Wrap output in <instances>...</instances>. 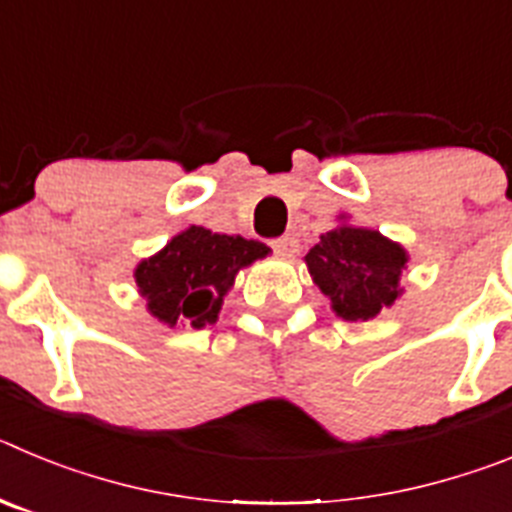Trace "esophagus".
Returning <instances> with one entry per match:
<instances>
[{
    "instance_id": "obj_1",
    "label": "esophagus",
    "mask_w": 512,
    "mask_h": 512,
    "mask_svg": "<svg viewBox=\"0 0 512 512\" xmlns=\"http://www.w3.org/2000/svg\"><path fill=\"white\" fill-rule=\"evenodd\" d=\"M269 246L277 256H292V253H297V246H300V243H297L295 235H282V238H274Z\"/></svg>"
}]
</instances>
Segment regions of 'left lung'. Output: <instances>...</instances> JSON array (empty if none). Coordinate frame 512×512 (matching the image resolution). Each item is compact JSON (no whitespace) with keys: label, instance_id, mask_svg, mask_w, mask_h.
<instances>
[{"label":"left lung","instance_id":"left-lung-1","mask_svg":"<svg viewBox=\"0 0 512 512\" xmlns=\"http://www.w3.org/2000/svg\"><path fill=\"white\" fill-rule=\"evenodd\" d=\"M305 261L343 320H369L397 300V282L408 256L377 230L341 225L320 235Z\"/></svg>","mask_w":512,"mask_h":512}]
</instances>
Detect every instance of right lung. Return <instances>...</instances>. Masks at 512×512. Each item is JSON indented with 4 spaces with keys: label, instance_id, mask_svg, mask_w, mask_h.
I'll return each instance as SVG.
<instances>
[{
    "label": "right lung",
    "instance_id": "1",
    "mask_svg": "<svg viewBox=\"0 0 512 512\" xmlns=\"http://www.w3.org/2000/svg\"><path fill=\"white\" fill-rule=\"evenodd\" d=\"M269 248L241 235H220L192 225L156 253L140 261L135 282L148 310L166 325L189 323L205 328L215 323L223 295L233 287L238 269L264 259Z\"/></svg>",
    "mask_w": 512,
    "mask_h": 512
}]
</instances>
